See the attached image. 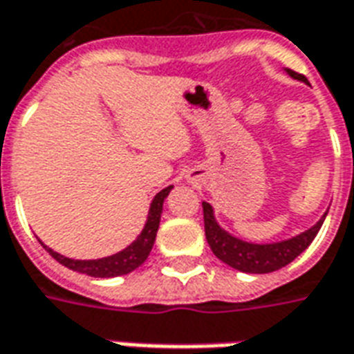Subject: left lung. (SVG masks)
I'll use <instances>...</instances> for the list:
<instances>
[{
	"label": "left lung",
	"instance_id": "1",
	"mask_svg": "<svg viewBox=\"0 0 354 354\" xmlns=\"http://www.w3.org/2000/svg\"><path fill=\"white\" fill-rule=\"evenodd\" d=\"M286 74L297 82L307 84V77L286 68ZM204 207V227L207 244L212 248L217 259L227 263L232 269L240 272H250V274H267L272 270H278L286 267L288 263H292L299 253H303L309 244L315 240L318 230L324 223L328 212L318 219L317 225H313L305 232H299L297 236L280 240V242H269V244H257V242H245L242 238L230 234L229 230H225L215 219L213 205L207 202H202Z\"/></svg>",
	"mask_w": 354,
	"mask_h": 354
}]
</instances>
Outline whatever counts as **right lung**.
Listing matches in <instances>:
<instances>
[{
    "label": "right lung",
    "instance_id": "add662e5",
    "mask_svg": "<svg viewBox=\"0 0 354 354\" xmlns=\"http://www.w3.org/2000/svg\"><path fill=\"white\" fill-rule=\"evenodd\" d=\"M173 187H167V189L160 190L154 200L150 202L149 215H147V223L142 227L141 234L133 240L131 244L124 248L122 252L114 253V255H109V257H101V259H72V257H64L61 253L53 252L51 248L41 242L45 250L49 252L53 259L68 267V269L76 270V272H82V274H87V277L95 278H114L122 277V274H129L131 270H135L137 267H141L142 263L147 261L150 250L154 245V240H156L158 227H160V217H162V209H164V200L169 196Z\"/></svg>",
    "mask_w": 354,
    "mask_h": 354
}]
</instances>
